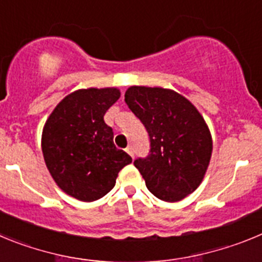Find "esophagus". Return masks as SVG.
<instances>
[{
	"mask_svg": "<svg viewBox=\"0 0 262 262\" xmlns=\"http://www.w3.org/2000/svg\"><path fill=\"white\" fill-rule=\"evenodd\" d=\"M126 152L129 155V156L134 157V149H133V147H127V148H126Z\"/></svg>",
	"mask_w": 262,
	"mask_h": 262,
	"instance_id": "esophagus-1",
	"label": "esophagus"
}]
</instances>
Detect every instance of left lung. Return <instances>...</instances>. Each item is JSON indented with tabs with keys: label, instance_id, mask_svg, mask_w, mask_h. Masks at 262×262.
<instances>
[{
	"label": "left lung",
	"instance_id": "8db88e82",
	"mask_svg": "<svg viewBox=\"0 0 262 262\" xmlns=\"http://www.w3.org/2000/svg\"><path fill=\"white\" fill-rule=\"evenodd\" d=\"M127 106L149 136V152L134 165L159 200L177 202L200 186L212 152L205 119L185 97L161 88L131 86Z\"/></svg>",
	"mask_w": 262,
	"mask_h": 262
}]
</instances>
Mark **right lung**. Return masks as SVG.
<instances>
[{
  "mask_svg": "<svg viewBox=\"0 0 262 262\" xmlns=\"http://www.w3.org/2000/svg\"><path fill=\"white\" fill-rule=\"evenodd\" d=\"M120 97L115 88L81 89L52 111L41 136L46 165L60 189L84 202L102 198L118 173L133 159L114 145V133L103 120Z\"/></svg>",
  "mask_w": 262,
  "mask_h": 262,
  "instance_id": "add662e5",
  "label": "right lung"
}]
</instances>
